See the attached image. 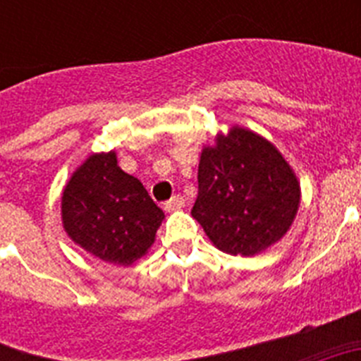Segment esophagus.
<instances>
[{"label": "esophagus", "mask_w": 361, "mask_h": 361, "mask_svg": "<svg viewBox=\"0 0 361 361\" xmlns=\"http://www.w3.org/2000/svg\"><path fill=\"white\" fill-rule=\"evenodd\" d=\"M184 206V199L180 195H173L170 200L164 202L166 212H175V209H180Z\"/></svg>", "instance_id": "34e87169"}]
</instances>
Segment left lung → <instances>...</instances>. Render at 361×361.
<instances>
[{"mask_svg": "<svg viewBox=\"0 0 361 361\" xmlns=\"http://www.w3.org/2000/svg\"><path fill=\"white\" fill-rule=\"evenodd\" d=\"M197 178L191 215L224 253L266 251L298 212L300 184L291 166L267 139L240 126L204 146Z\"/></svg>", "mask_w": 361, "mask_h": 361, "instance_id": "obj_1", "label": "left lung"}]
</instances>
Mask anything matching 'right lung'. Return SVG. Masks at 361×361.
<instances>
[{
  "instance_id": "1",
  "label": "right lung",
  "mask_w": 361,
  "mask_h": 361,
  "mask_svg": "<svg viewBox=\"0 0 361 361\" xmlns=\"http://www.w3.org/2000/svg\"><path fill=\"white\" fill-rule=\"evenodd\" d=\"M63 228L104 262L132 266L155 240L164 213L141 180L117 166L116 152L94 153L73 171L61 197Z\"/></svg>"
}]
</instances>
